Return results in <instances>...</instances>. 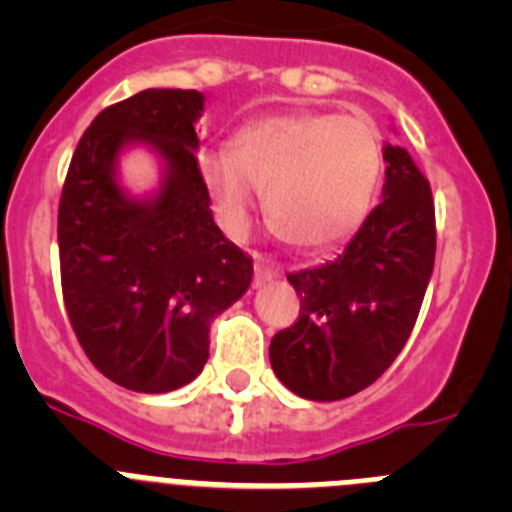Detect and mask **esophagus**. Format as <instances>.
<instances>
[{
    "instance_id": "obj_1",
    "label": "esophagus",
    "mask_w": 512,
    "mask_h": 512,
    "mask_svg": "<svg viewBox=\"0 0 512 512\" xmlns=\"http://www.w3.org/2000/svg\"><path fill=\"white\" fill-rule=\"evenodd\" d=\"M277 277H279V271L274 269V266L259 261V264H256V277H253V287H264V284L274 282Z\"/></svg>"
}]
</instances>
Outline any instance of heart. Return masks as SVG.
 <instances>
[{"instance_id":"obj_1","label":"heart","mask_w":512,"mask_h":512,"mask_svg":"<svg viewBox=\"0 0 512 512\" xmlns=\"http://www.w3.org/2000/svg\"><path fill=\"white\" fill-rule=\"evenodd\" d=\"M197 166L230 235L246 233L266 192L279 233L302 251H325L348 241L372 210L382 138L366 117L292 110L246 122L233 148H205Z\"/></svg>"}]
</instances>
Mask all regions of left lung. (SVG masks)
Returning a JSON list of instances; mask_svg holds the SVG:
<instances>
[{"mask_svg":"<svg viewBox=\"0 0 512 512\" xmlns=\"http://www.w3.org/2000/svg\"><path fill=\"white\" fill-rule=\"evenodd\" d=\"M382 202L336 261L287 274L300 320L269 361L297 397L336 402L377 382L410 338L436 259L431 187L405 148L384 143Z\"/></svg>","mask_w":512,"mask_h":512,"instance_id":"1","label":"left lung"}]
</instances>
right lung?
<instances>
[{"label":"right lung","mask_w":512,"mask_h":512,"mask_svg":"<svg viewBox=\"0 0 512 512\" xmlns=\"http://www.w3.org/2000/svg\"><path fill=\"white\" fill-rule=\"evenodd\" d=\"M197 89H146L99 112L71 158L58 207L66 312L107 379L161 395L200 377L210 325L246 295L253 261L212 220L197 166ZM143 147L159 182L143 195L119 161Z\"/></svg>","instance_id":"add662e5"}]
</instances>
